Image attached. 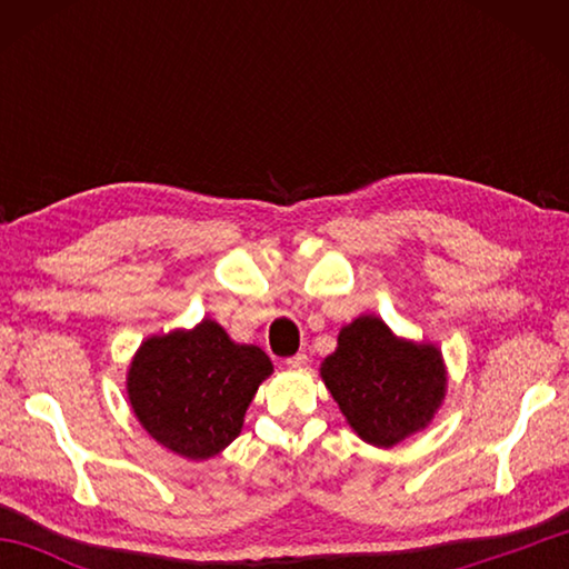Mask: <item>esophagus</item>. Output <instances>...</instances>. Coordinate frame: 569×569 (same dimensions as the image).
<instances>
[{
	"mask_svg": "<svg viewBox=\"0 0 569 569\" xmlns=\"http://www.w3.org/2000/svg\"><path fill=\"white\" fill-rule=\"evenodd\" d=\"M286 366H288V369L301 371V369H306V366H308V356L306 353H296V356H291V359H286Z\"/></svg>",
	"mask_w": 569,
	"mask_h": 569,
	"instance_id": "obj_1",
	"label": "esophagus"
}]
</instances>
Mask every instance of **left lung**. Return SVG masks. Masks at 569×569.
Listing matches in <instances>:
<instances>
[{
    "label": "left lung",
    "mask_w": 569,
    "mask_h": 569,
    "mask_svg": "<svg viewBox=\"0 0 569 569\" xmlns=\"http://www.w3.org/2000/svg\"><path fill=\"white\" fill-rule=\"evenodd\" d=\"M319 371L353 435L377 449L427 429L449 383L437 343L403 339L373 313L341 326Z\"/></svg>",
    "instance_id": "obj_1"
}]
</instances>
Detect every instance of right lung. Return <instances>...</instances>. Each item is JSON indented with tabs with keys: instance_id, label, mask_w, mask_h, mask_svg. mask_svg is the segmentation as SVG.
I'll list each match as a JSON object with an SVG mask.
<instances>
[{
	"instance_id": "1",
	"label": "right lung",
	"mask_w": 569,
	"mask_h": 569,
	"mask_svg": "<svg viewBox=\"0 0 569 569\" xmlns=\"http://www.w3.org/2000/svg\"><path fill=\"white\" fill-rule=\"evenodd\" d=\"M273 363L253 343H236L213 319L152 333L128 366L124 391L140 427L172 455L206 461L220 455Z\"/></svg>"
}]
</instances>
